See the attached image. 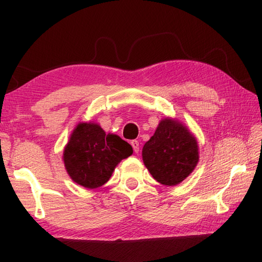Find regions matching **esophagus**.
<instances>
[{"mask_svg":"<svg viewBox=\"0 0 262 262\" xmlns=\"http://www.w3.org/2000/svg\"><path fill=\"white\" fill-rule=\"evenodd\" d=\"M130 144H132V147H133V149H134V152H139L140 151V144H139V141H136V140H133L132 142H130Z\"/></svg>","mask_w":262,"mask_h":262,"instance_id":"1","label":"esophagus"}]
</instances>
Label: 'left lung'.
Here are the masks:
<instances>
[{"label": "left lung", "instance_id": "1", "mask_svg": "<svg viewBox=\"0 0 262 262\" xmlns=\"http://www.w3.org/2000/svg\"><path fill=\"white\" fill-rule=\"evenodd\" d=\"M142 159L158 183L178 185L192 173L199 163L196 137L181 121L164 118L143 145Z\"/></svg>", "mask_w": 262, "mask_h": 262}]
</instances>
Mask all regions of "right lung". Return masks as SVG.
Masks as SVG:
<instances>
[{
    "label": "right lung",
    "instance_id": "right-lung-1",
    "mask_svg": "<svg viewBox=\"0 0 262 262\" xmlns=\"http://www.w3.org/2000/svg\"><path fill=\"white\" fill-rule=\"evenodd\" d=\"M132 154V145L120 136L106 134L98 123L89 121L74 128L62 159L74 183L94 189L107 183L118 164Z\"/></svg>",
    "mask_w": 262,
    "mask_h": 262
}]
</instances>
